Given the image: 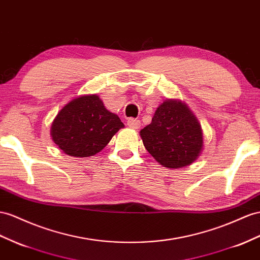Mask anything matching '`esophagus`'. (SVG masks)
Masks as SVG:
<instances>
[{"instance_id": "1", "label": "esophagus", "mask_w": 260, "mask_h": 260, "mask_svg": "<svg viewBox=\"0 0 260 260\" xmlns=\"http://www.w3.org/2000/svg\"><path fill=\"white\" fill-rule=\"evenodd\" d=\"M127 125L129 126L131 128H134V129H138L141 127V121L137 118H128L127 119Z\"/></svg>"}]
</instances>
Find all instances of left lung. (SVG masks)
<instances>
[{"label": "left lung", "instance_id": "8db88e82", "mask_svg": "<svg viewBox=\"0 0 260 260\" xmlns=\"http://www.w3.org/2000/svg\"><path fill=\"white\" fill-rule=\"evenodd\" d=\"M139 134L149 154L167 168L187 167L203 148L201 125L179 100H166L159 105L151 123Z\"/></svg>", "mask_w": 260, "mask_h": 260}]
</instances>
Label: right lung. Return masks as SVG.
Instances as JSON below:
<instances>
[{
	"mask_svg": "<svg viewBox=\"0 0 260 260\" xmlns=\"http://www.w3.org/2000/svg\"><path fill=\"white\" fill-rule=\"evenodd\" d=\"M123 127L119 117L106 110L96 94H91L66 104L52 122L50 134L64 154L90 157L101 151Z\"/></svg>",
	"mask_w": 260,
	"mask_h": 260,
	"instance_id": "obj_1",
	"label": "right lung"
}]
</instances>
